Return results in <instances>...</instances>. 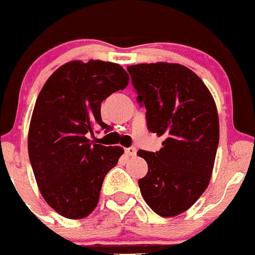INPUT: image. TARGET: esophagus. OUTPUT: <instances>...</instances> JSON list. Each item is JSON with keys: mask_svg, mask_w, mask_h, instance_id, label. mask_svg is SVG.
I'll return each instance as SVG.
<instances>
[{"mask_svg": "<svg viewBox=\"0 0 255 255\" xmlns=\"http://www.w3.org/2000/svg\"><path fill=\"white\" fill-rule=\"evenodd\" d=\"M125 153H126V154H128V155H131V157H132V155L136 154V148H135V147H129V148H126V149H125Z\"/></svg>", "mask_w": 255, "mask_h": 255, "instance_id": "obj_1", "label": "esophagus"}]
</instances>
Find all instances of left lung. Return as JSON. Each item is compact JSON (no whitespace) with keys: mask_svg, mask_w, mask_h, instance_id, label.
I'll return each instance as SVG.
<instances>
[{"mask_svg":"<svg viewBox=\"0 0 255 255\" xmlns=\"http://www.w3.org/2000/svg\"><path fill=\"white\" fill-rule=\"evenodd\" d=\"M136 101L145 107L148 130L163 136L157 152L138 150L148 163L139 179L148 206L162 217L188 211L211 180L220 140L213 97L199 76L179 64L128 67Z\"/></svg>","mask_w":255,"mask_h":255,"instance_id":"1","label":"left lung"}]
</instances>
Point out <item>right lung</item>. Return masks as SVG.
I'll list each match as a JSON object with an SVG mask.
<instances>
[{
    "label": "right lung",
    "instance_id": "1",
    "mask_svg": "<svg viewBox=\"0 0 255 255\" xmlns=\"http://www.w3.org/2000/svg\"><path fill=\"white\" fill-rule=\"evenodd\" d=\"M129 84L120 65L91 60L58 67L43 85L31 115L28 152L40 194L66 218L80 220L98 204L103 180L124 153L93 144L101 103Z\"/></svg>",
    "mask_w": 255,
    "mask_h": 255
}]
</instances>
